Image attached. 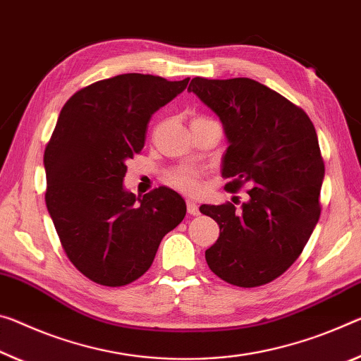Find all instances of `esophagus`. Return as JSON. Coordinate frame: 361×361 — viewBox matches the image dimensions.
Returning a JSON list of instances; mask_svg holds the SVG:
<instances>
[{
  "mask_svg": "<svg viewBox=\"0 0 361 361\" xmlns=\"http://www.w3.org/2000/svg\"><path fill=\"white\" fill-rule=\"evenodd\" d=\"M186 207L190 215H199V205L194 201H186Z\"/></svg>",
  "mask_w": 361,
  "mask_h": 361,
  "instance_id": "esophagus-1",
  "label": "esophagus"
}]
</instances>
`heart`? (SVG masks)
<instances>
[{"mask_svg":"<svg viewBox=\"0 0 361 361\" xmlns=\"http://www.w3.org/2000/svg\"><path fill=\"white\" fill-rule=\"evenodd\" d=\"M169 183L170 185H173L175 188H178V190L186 191V192H196L199 190L197 175L194 173L192 170L181 169V170L171 171L169 175Z\"/></svg>","mask_w":361,"mask_h":361,"instance_id":"heart-1","label":"heart"}]
</instances>
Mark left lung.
I'll list each match as a JSON object with an SVG mask.
<instances>
[{"label": "left lung", "mask_w": 361, "mask_h": 361, "mask_svg": "<svg viewBox=\"0 0 361 361\" xmlns=\"http://www.w3.org/2000/svg\"><path fill=\"white\" fill-rule=\"evenodd\" d=\"M188 91L223 123L226 190L252 188L241 210L231 202L201 205L220 226L205 250L207 265L239 288L270 283L299 259L319 219L324 162L317 131L300 107L252 78L196 77Z\"/></svg>", "instance_id": "1"}]
</instances>
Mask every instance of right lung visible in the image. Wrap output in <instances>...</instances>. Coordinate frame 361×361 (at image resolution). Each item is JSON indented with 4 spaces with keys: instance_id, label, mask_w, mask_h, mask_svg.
I'll return each mask as SVG.
<instances>
[{
    "instance_id": "right-lung-1",
    "label": "right lung",
    "mask_w": 361,
    "mask_h": 361,
    "mask_svg": "<svg viewBox=\"0 0 361 361\" xmlns=\"http://www.w3.org/2000/svg\"><path fill=\"white\" fill-rule=\"evenodd\" d=\"M188 82L123 73L78 90L62 107L44 149V201L68 260L91 281H136L185 219L178 192L160 186L136 197L123 178L127 160L145 147L152 114Z\"/></svg>"
}]
</instances>
